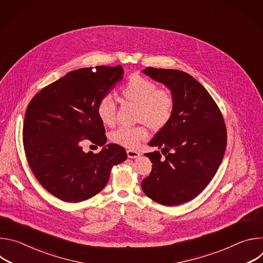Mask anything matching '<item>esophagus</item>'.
Returning a JSON list of instances; mask_svg holds the SVG:
<instances>
[{"label": "esophagus", "mask_w": 263, "mask_h": 263, "mask_svg": "<svg viewBox=\"0 0 263 263\" xmlns=\"http://www.w3.org/2000/svg\"><path fill=\"white\" fill-rule=\"evenodd\" d=\"M127 155H128L129 158H136L140 155V153L137 152V151H134V149H128Z\"/></svg>", "instance_id": "34e87169"}]
</instances>
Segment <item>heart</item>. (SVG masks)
Masks as SVG:
<instances>
[{
  "instance_id": "1",
  "label": "heart",
  "mask_w": 263,
  "mask_h": 263,
  "mask_svg": "<svg viewBox=\"0 0 263 263\" xmlns=\"http://www.w3.org/2000/svg\"><path fill=\"white\" fill-rule=\"evenodd\" d=\"M124 102L137 106L136 122L142 123L153 131L164 129L171 122L175 111V98L168 89L159 88L152 80L140 76L131 77L121 88ZM116 103L110 96L101 98L97 105V116L105 126L116 123ZM148 137L144 125L120 127L109 135L110 140L119 145L135 148Z\"/></svg>"
}]
</instances>
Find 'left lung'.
Instances as JSON below:
<instances>
[{
	"label": "left lung",
	"mask_w": 263,
	"mask_h": 263,
	"mask_svg": "<svg viewBox=\"0 0 263 263\" xmlns=\"http://www.w3.org/2000/svg\"><path fill=\"white\" fill-rule=\"evenodd\" d=\"M143 72L165 84L176 105L170 124L148 142L161 152L145 153L153 164L141 189L159 204L180 205L200 195L214 177L227 146L226 125L215 101L191 74L151 66Z\"/></svg>",
	"instance_id": "left-lung-1"
}]
</instances>
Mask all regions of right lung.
Masks as SVG:
<instances>
[{"label": "right lung", "instance_id": "obj_1", "mask_svg": "<svg viewBox=\"0 0 263 263\" xmlns=\"http://www.w3.org/2000/svg\"><path fill=\"white\" fill-rule=\"evenodd\" d=\"M123 67L100 65L66 73L30 101L23 126L26 159L33 175L54 197L87 200L108 182L111 168L127 159L125 148L109 143L85 153L82 142L104 145L107 137L97 105L123 78Z\"/></svg>", "mask_w": 263, "mask_h": 263}]
</instances>
